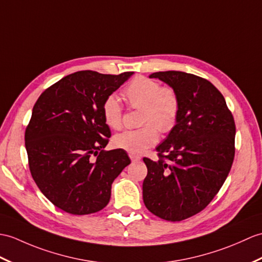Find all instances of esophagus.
I'll return each instance as SVG.
<instances>
[{
  "mask_svg": "<svg viewBox=\"0 0 262 262\" xmlns=\"http://www.w3.org/2000/svg\"><path fill=\"white\" fill-rule=\"evenodd\" d=\"M129 157H130V160H132V162H136V161H139V160H141V156H138V155H134V154H129Z\"/></svg>",
  "mask_w": 262,
  "mask_h": 262,
  "instance_id": "obj_1",
  "label": "esophagus"
}]
</instances>
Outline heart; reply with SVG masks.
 <instances>
[{"mask_svg": "<svg viewBox=\"0 0 262 262\" xmlns=\"http://www.w3.org/2000/svg\"><path fill=\"white\" fill-rule=\"evenodd\" d=\"M124 97L133 108L141 109L139 124L143 127L126 130L114 137V145L127 153L138 155L159 139V129L166 134L178 123L181 102L178 91L171 86H161L159 81L144 76L134 78L124 90ZM102 117L112 129L123 125V108L116 95L108 96L102 103Z\"/></svg>", "mask_w": 262, "mask_h": 262, "instance_id": "obj_1", "label": "heart"}]
</instances>
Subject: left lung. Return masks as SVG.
I'll return each instance as SVG.
<instances>
[{
  "mask_svg": "<svg viewBox=\"0 0 262 262\" xmlns=\"http://www.w3.org/2000/svg\"><path fill=\"white\" fill-rule=\"evenodd\" d=\"M178 91V123L156 147L159 161L144 157L143 200L151 213L182 221L205 209L220 191L234 159L235 124L226 99L204 78L182 71L154 72Z\"/></svg>",
  "mask_w": 262,
  "mask_h": 262,
  "instance_id": "8db88e82",
  "label": "left lung"
}]
</instances>
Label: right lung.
Returning a JSON list of instances; mask_svg holds the SVG:
<instances>
[{"label":"right lung","mask_w":262,"mask_h":262,"mask_svg":"<svg viewBox=\"0 0 262 262\" xmlns=\"http://www.w3.org/2000/svg\"><path fill=\"white\" fill-rule=\"evenodd\" d=\"M133 74L77 71L46 89L34 103L24 135L30 172L45 196L64 212L102 210L114 180L129 165L124 149L103 150L112 134L101 109Z\"/></svg>","instance_id":"obj_1"}]
</instances>
